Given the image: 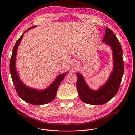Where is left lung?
I'll use <instances>...</instances> for the list:
<instances>
[{"label":"left lung","instance_id":"left-lung-1","mask_svg":"<svg viewBox=\"0 0 135 135\" xmlns=\"http://www.w3.org/2000/svg\"><path fill=\"white\" fill-rule=\"evenodd\" d=\"M103 42L111 47L113 51V70L108 80L97 90L89 88L83 75L76 73V87L80 100L90 105H103L113 98L118 91L124 72L123 53L121 45L114 32L106 28Z\"/></svg>","mask_w":135,"mask_h":135}]
</instances>
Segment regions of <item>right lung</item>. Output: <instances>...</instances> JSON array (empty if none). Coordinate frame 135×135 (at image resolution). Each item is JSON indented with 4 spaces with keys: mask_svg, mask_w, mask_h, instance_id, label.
<instances>
[{
    "mask_svg": "<svg viewBox=\"0 0 135 135\" xmlns=\"http://www.w3.org/2000/svg\"><path fill=\"white\" fill-rule=\"evenodd\" d=\"M35 27H36V26H32L28 28L16 42L12 51L10 61V72L15 88L19 97L23 101L30 104L41 105L50 103L55 99L59 85L68 71L59 75L52 83L46 89H44L43 90H38V89L28 87L25 84H23L21 80L20 79L17 71L16 69V59L17 48L23 38V34L28 30Z\"/></svg>",
    "mask_w": 135,
    "mask_h": 135,
    "instance_id": "1",
    "label": "right lung"
}]
</instances>
